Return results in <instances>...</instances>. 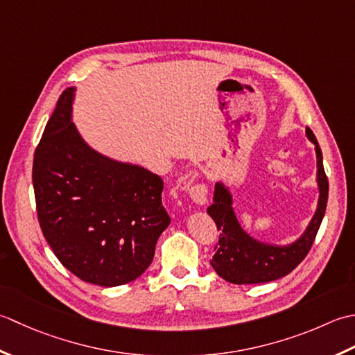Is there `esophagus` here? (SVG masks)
<instances>
[{
  "label": "esophagus",
  "instance_id": "esophagus-1",
  "mask_svg": "<svg viewBox=\"0 0 355 355\" xmlns=\"http://www.w3.org/2000/svg\"><path fill=\"white\" fill-rule=\"evenodd\" d=\"M190 198L198 205H205L208 202V188L205 184H194L190 188Z\"/></svg>",
  "mask_w": 355,
  "mask_h": 355
}]
</instances>
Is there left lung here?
Here are the masks:
<instances>
[{
	"label": "left lung",
	"mask_w": 355,
	"mask_h": 355,
	"mask_svg": "<svg viewBox=\"0 0 355 355\" xmlns=\"http://www.w3.org/2000/svg\"><path fill=\"white\" fill-rule=\"evenodd\" d=\"M306 137L315 147L319 202L309 225L295 242L289 245H272L251 237L236 218L233 196L228 187L223 182L216 184L213 204L208 207L207 213L216 222L220 234L219 245H216V252L209 263L230 284H265V282L277 280L291 272L313 247L327 211L329 185L323 168L322 150L311 128H306Z\"/></svg>",
	"instance_id": "left-lung-1"
}]
</instances>
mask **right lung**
I'll return each mask as SVG.
<instances>
[{
  "instance_id": "1",
  "label": "right lung",
  "mask_w": 355,
  "mask_h": 355,
  "mask_svg": "<svg viewBox=\"0 0 355 355\" xmlns=\"http://www.w3.org/2000/svg\"><path fill=\"white\" fill-rule=\"evenodd\" d=\"M75 89L62 92L33 156L38 220L58 260L99 286L137 279L170 225L164 180L87 144L71 122Z\"/></svg>"
}]
</instances>
